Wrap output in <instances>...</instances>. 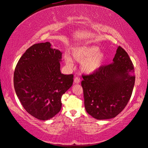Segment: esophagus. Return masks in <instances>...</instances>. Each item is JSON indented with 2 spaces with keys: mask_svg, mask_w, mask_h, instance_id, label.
Wrapping results in <instances>:
<instances>
[{
  "mask_svg": "<svg viewBox=\"0 0 148 148\" xmlns=\"http://www.w3.org/2000/svg\"><path fill=\"white\" fill-rule=\"evenodd\" d=\"M81 81V79H80L79 77H75L74 79V83L75 84H78Z\"/></svg>",
  "mask_w": 148,
  "mask_h": 148,
  "instance_id": "esophagus-1",
  "label": "esophagus"
}]
</instances>
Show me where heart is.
I'll list each match as a JSON object with an SVG mask.
<instances>
[{
    "mask_svg": "<svg viewBox=\"0 0 148 148\" xmlns=\"http://www.w3.org/2000/svg\"><path fill=\"white\" fill-rule=\"evenodd\" d=\"M72 58L81 63V71L87 75L95 73L101 68L106 60V55L100 51V47L95 45H82L76 46L71 51ZM69 54L64 56L65 63L70 67L73 66V62Z\"/></svg>",
    "mask_w": 148,
    "mask_h": 148,
    "instance_id": "heart-1",
    "label": "heart"
}]
</instances>
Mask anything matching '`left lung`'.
<instances>
[{
    "label": "left lung",
    "mask_w": 148,
    "mask_h": 148,
    "mask_svg": "<svg viewBox=\"0 0 148 148\" xmlns=\"http://www.w3.org/2000/svg\"><path fill=\"white\" fill-rule=\"evenodd\" d=\"M133 64L124 49L119 46L112 64L99 71L83 75L84 107L97 120L115 118L127 104L135 81Z\"/></svg>",
    "instance_id": "1"
}]
</instances>
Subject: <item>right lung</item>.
Returning <instances> with one entry per match:
<instances>
[{
	"label": "right lung",
	"instance_id": "right-lung-1",
	"mask_svg": "<svg viewBox=\"0 0 148 148\" xmlns=\"http://www.w3.org/2000/svg\"><path fill=\"white\" fill-rule=\"evenodd\" d=\"M62 52L49 42L28 48L15 67V93L28 113L40 120H47L62 108V95L72 86L73 75L60 71Z\"/></svg>",
	"mask_w": 148,
	"mask_h": 148
}]
</instances>
